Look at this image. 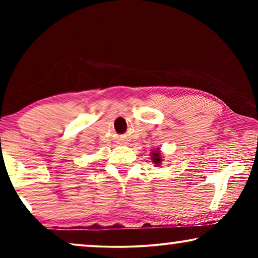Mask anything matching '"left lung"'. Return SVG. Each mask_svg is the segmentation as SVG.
Here are the masks:
<instances>
[{"instance_id":"1","label":"left lung","mask_w":258,"mask_h":258,"mask_svg":"<svg viewBox=\"0 0 258 258\" xmlns=\"http://www.w3.org/2000/svg\"><path fill=\"white\" fill-rule=\"evenodd\" d=\"M151 158H153V162H154L155 164L160 165V164H161V162H162V158H161L160 150L153 151V153H151Z\"/></svg>"}]
</instances>
